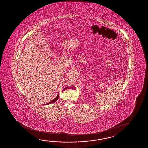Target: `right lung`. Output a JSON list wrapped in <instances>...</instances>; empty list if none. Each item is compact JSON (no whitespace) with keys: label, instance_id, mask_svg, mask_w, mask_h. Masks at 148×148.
Returning a JSON list of instances; mask_svg holds the SVG:
<instances>
[{"label":"right lung","instance_id":"obj_1","mask_svg":"<svg viewBox=\"0 0 148 148\" xmlns=\"http://www.w3.org/2000/svg\"><path fill=\"white\" fill-rule=\"evenodd\" d=\"M59 94H58V95L56 96V97L54 99H53V100H52V101H51V102H49V103H46V104H44V105H47V104H51V103H53V102H56V100L58 99V98H59Z\"/></svg>","mask_w":148,"mask_h":148}]
</instances>
